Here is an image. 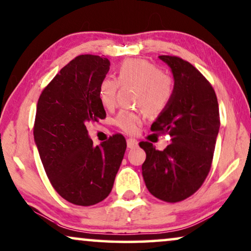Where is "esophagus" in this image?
<instances>
[{
	"label": "esophagus",
	"mask_w": 251,
	"mask_h": 251,
	"mask_svg": "<svg viewBox=\"0 0 251 251\" xmlns=\"http://www.w3.org/2000/svg\"><path fill=\"white\" fill-rule=\"evenodd\" d=\"M126 146L130 150H133V148L138 147V141L136 139H133V138H129L128 140H126Z\"/></svg>",
	"instance_id": "obj_1"
}]
</instances>
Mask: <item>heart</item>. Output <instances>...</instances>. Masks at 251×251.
<instances>
[{"mask_svg":"<svg viewBox=\"0 0 251 251\" xmlns=\"http://www.w3.org/2000/svg\"><path fill=\"white\" fill-rule=\"evenodd\" d=\"M119 85L137 88L136 104L148 114H158L168 106L174 94V81L161 69L146 60H128L120 64L117 80L104 78L100 83L99 96L104 107L112 108L115 105ZM140 120L136 113L120 112L115 118V125L123 131L132 133L137 130Z\"/></svg>","mask_w":251,"mask_h":251,"instance_id":"b5f03b06","label":"heart"}]
</instances>
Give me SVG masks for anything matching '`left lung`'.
<instances>
[{
	"label": "left lung",
	"instance_id": "1",
	"mask_svg": "<svg viewBox=\"0 0 251 251\" xmlns=\"http://www.w3.org/2000/svg\"><path fill=\"white\" fill-rule=\"evenodd\" d=\"M158 59L171 69L174 94L151 130L169 133L171 144L156 151L152 144L140 143L146 152L141 170L152 196L176 202L195 194L209 172L220 130L219 103L213 87L194 65L176 56Z\"/></svg>",
	"mask_w": 251,
	"mask_h": 251
}]
</instances>
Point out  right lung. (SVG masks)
Returning <instances> with one entry per match:
<instances>
[{"mask_svg": "<svg viewBox=\"0 0 251 251\" xmlns=\"http://www.w3.org/2000/svg\"><path fill=\"white\" fill-rule=\"evenodd\" d=\"M110 61L79 55L60 70L37 103L34 139L54 189L80 206L104 201L113 188L126 143L114 134L94 146L86 126L106 117L99 96Z\"/></svg>", "mask_w": 251, "mask_h": 251, "instance_id": "obj_1", "label": "right lung"}]
</instances>
